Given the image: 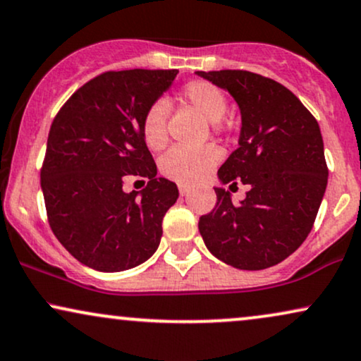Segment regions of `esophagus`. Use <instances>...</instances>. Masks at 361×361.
<instances>
[{
  "label": "esophagus",
  "mask_w": 361,
  "mask_h": 361,
  "mask_svg": "<svg viewBox=\"0 0 361 361\" xmlns=\"http://www.w3.org/2000/svg\"><path fill=\"white\" fill-rule=\"evenodd\" d=\"M179 192H180V195H189L190 194V188H189V185L180 184L179 185Z\"/></svg>",
  "instance_id": "obj_1"
}]
</instances>
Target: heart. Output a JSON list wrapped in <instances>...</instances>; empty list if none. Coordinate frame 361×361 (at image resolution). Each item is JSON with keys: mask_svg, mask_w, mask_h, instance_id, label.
<instances>
[{"mask_svg": "<svg viewBox=\"0 0 361 361\" xmlns=\"http://www.w3.org/2000/svg\"><path fill=\"white\" fill-rule=\"evenodd\" d=\"M180 102L192 106L204 118L209 120L212 132L222 130V117L228 112V99L217 88L206 80H194L184 85L180 92ZM171 106L166 100H157L147 109L142 118V137L152 150L164 149L169 140L167 120ZM219 154L214 147H201V149H184L173 147L172 150L160 159L159 169L162 176L179 184H195L207 176L216 166Z\"/></svg>", "mask_w": 361, "mask_h": 361, "instance_id": "heart-1", "label": "heart"}]
</instances>
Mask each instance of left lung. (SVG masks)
I'll use <instances>...</instances> for the list:
<instances>
[{"mask_svg":"<svg viewBox=\"0 0 361 361\" xmlns=\"http://www.w3.org/2000/svg\"><path fill=\"white\" fill-rule=\"evenodd\" d=\"M229 92L241 112L239 147L222 164V185H247L234 204L224 188L199 219L209 251L238 269H266L308 238L328 182L317 118L281 83L244 70L195 72Z\"/></svg>","mask_w":361,"mask_h":361,"instance_id":"obj_1","label":"left lung"}]
</instances>
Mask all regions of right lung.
<instances>
[{"mask_svg":"<svg viewBox=\"0 0 361 361\" xmlns=\"http://www.w3.org/2000/svg\"><path fill=\"white\" fill-rule=\"evenodd\" d=\"M177 70L106 72L70 97L53 120L42 169V190L53 234L88 268L117 273L157 251L162 219L179 197L157 176L142 137V118L172 87ZM147 176L140 193L123 180Z\"/></svg>","mask_w":361,"mask_h":361,"instance_id":"1","label":"right lung"}]
</instances>
